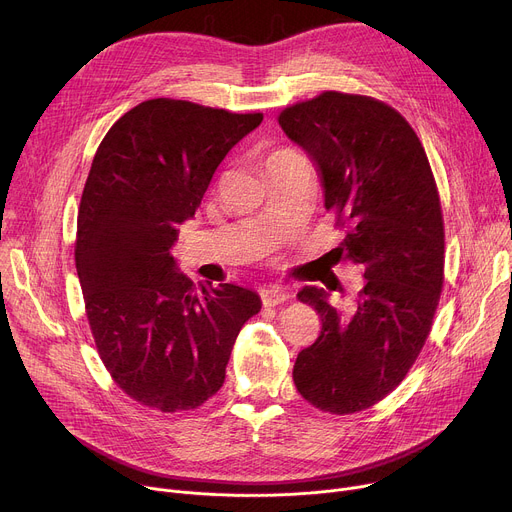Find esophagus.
<instances>
[{
  "label": "esophagus",
  "instance_id": "1",
  "mask_svg": "<svg viewBox=\"0 0 512 512\" xmlns=\"http://www.w3.org/2000/svg\"><path fill=\"white\" fill-rule=\"evenodd\" d=\"M259 296H261V304L263 306H277V304H282V302H286V298H288V294H286V290H282V288H263L261 292H259Z\"/></svg>",
  "mask_w": 512,
  "mask_h": 512
}]
</instances>
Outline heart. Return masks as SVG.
Masks as SVG:
<instances>
[{
  "mask_svg": "<svg viewBox=\"0 0 512 512\" xmlns=\"http://www.w3.org/2000/svg\"><path fill=\"white\" fill-rule=\"evenodd\" d=\"M282 153H288V151H282ZM275 155H280V153H275Z\"/></svg>",
  "mask_w": 512,
  "mask_h": 512,
  "instance_id": "1",
  "label": "heart"
}]
</instances>
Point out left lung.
<instances>
[{"label":"left lung","instance_id":"8db88e82","mask_svg":"<svg viewBox=\"0 0 512 512\" xmlns=\"http://www.w3.org/2000/svg\"><path fill=\"white\" fill-rule=\"evenodd\" d=\"M277 122L314 161L324 208L345 228L337 261L365 277L345 308L324 288L298 292L322 327L298 353L294 384L314 408L353 414L400 386L431 333L445 280L437 183L412 126L376 98L322 91Z\"/></svg>","mask_w":512,"mask_h":512}]
</instances>
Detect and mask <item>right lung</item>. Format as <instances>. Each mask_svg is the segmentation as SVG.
<instances>
[{
	"label": "right lung",
	"instance_id": "add662e5",
	"mask_svg": "<svg viewBox=\"0 0 512 512\" xmlns=\"http://www.w3.org/2000/svg\"><path fill=\"white\" fill-rule=\"evenodd\" d=\"M261 120V112L157 98L118 118L96 151L75 267L100 359L138 404L202 406L224 384L243 324L261 310L259 296L235 284L198 292L169 253L216 167Z\"/></svg>",
	"mask_w": 512,
	"mask_h": 512
}]
</instances>
